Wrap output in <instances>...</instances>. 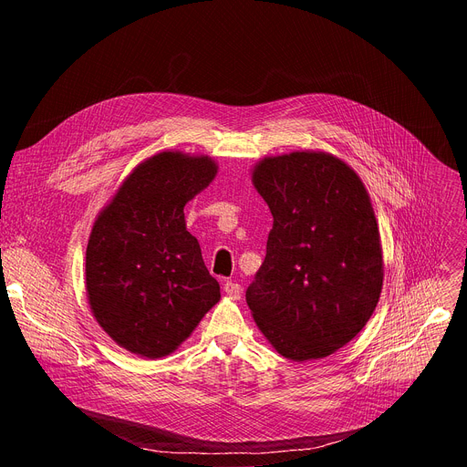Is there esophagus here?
I'll list each match as a JSON object with an SVG mask.
<instances>
[{"label": "esophagus", "mask_w": 467, "mask_h": 467, "mask_svg": "<svg viewBox=\"0 0 467 467\" xmlns=\"http://www.w3.org/2000/svg\"><path fill=\"white\" fill-rule=\"evenodd\" d=\"M223 292L227 294V296H231V297H234V299H238L240 296H242V286L238 285V283H233V281H227L225 285H223Z\"/></svg>", "instance_id": "34e87169"}]
</instances>
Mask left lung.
<instances>
[{
	"label": "left lung",
	"instance_id": "left-lung-1",
	"mask_svg": "<svg viewBox=\"0 0 467 467\" xmlns=\"http://www.w3.org/2000/svg\"><path fill=\"white\" fill-rule=\"evenodd\" d=\"M253 182L274 227L245 301L283 357H328L379 303L382 249L369 195L346 162L319 151L265 157Z\"/></svg>",
	"mask_w": 467,
	"mask_h": 467
}]
</instances>
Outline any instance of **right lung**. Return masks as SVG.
<instances>
[{"mask_svg":"<svg viewBox=\"0 0 467 467\" xmlns=\"http://www.w3.org/2000/svg\"><path fill=\"white\" fill-rule=\"evenodd\" d=\"M216 171L209 157L162 151L135 168L92 227L90 308L130 353L170 355L220 301V285L184 223V205Z\"/></svg>","mask_w":467,"mask_h":467,"instance_id":"add662e5","label":"right lung"}]
</instances>
